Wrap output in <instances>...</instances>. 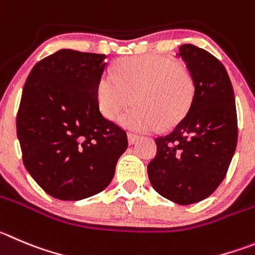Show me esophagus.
Instances as JSON below:
<instances>
[{
	"mask_svg": "<svg viewBox=\"0 0 255 255\" xmlns=\"http://www.w3.org/2000/svg\"><path fill=\"white\" fill-rule=\"evenodd\" d=\"M127 137H128V143L129 144H133L135 141H138V138H139L138 135L133 134V133H128Z\"/></svg>",
	"mask_w": 255,
	"mask_h": 255,
	"instance_id": "34e87169",
	"label": "esophagus"
}]
</instances>
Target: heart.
Wrapping results in <instances>:
<instances>
[{"label":"heart","instance_id":"b5f03b06","mask_svg":"<svg viewBox=\"0 0 255 255\" xmlns=\"http://www.w3.org/2000/svg\"><path fill=\"white\" fill-rule=\"evenodd\" d=\"M133 102L135 106L120 118L133 132H154L181 122L191 108L195 83L191 74L173 59L161 55L132 56L118 61L97 85V101L106 118L113 121Z\"/></svg>","mask_w":255,"mask_h":255}]
</instances>
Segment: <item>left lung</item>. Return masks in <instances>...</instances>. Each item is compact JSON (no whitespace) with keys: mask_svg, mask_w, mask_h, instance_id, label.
I'll list each match as a JSON object with an SVG mask.
<instances>
[{"mask_svg":"<svg viewBox=\"0 0 255 255\" xmlns=\"http://www.w3.org/2000/svg\"><path fill=\"white\" fill-rule=\"evenodd\" d=\"M195 83L191 108L172 132L156 138L157 154L147 166L161 196L180 205L210 196L224 180L238 141L234 90L224 65L206 50L180 46Z\"/></svg>","mask_w":255,"mask_h":255,"instance_id":"1","label":"left lung"}]
</instances>
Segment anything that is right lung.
<instances>
[{"label":"right lung","instance_id":"add662e5","mask_svg":"<svg viewBox=\"0 0 255 255\" xmlns=\"http://www.w3.org/2000/svg\"><path fill=\"white\" fill-rule=\"evenodd\" d=\"M104 54L61 49L35 64L23 85L16 129L26 170L59 200L103 191L127 149V134L99 111Z\"/></svg>","mask_w":255,"mask_h":255}]
</instances>
